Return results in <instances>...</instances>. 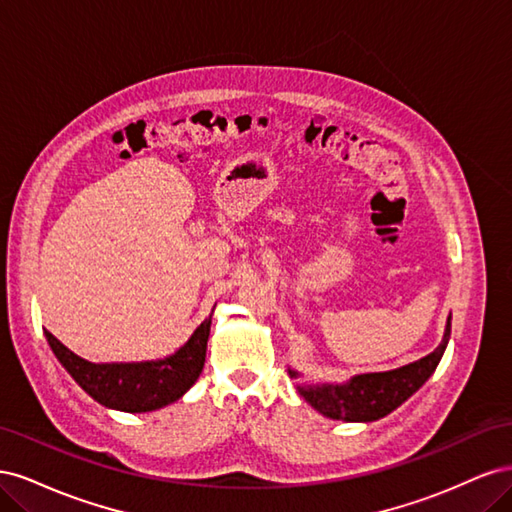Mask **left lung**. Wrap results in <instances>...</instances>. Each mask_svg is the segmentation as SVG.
<instances>
[{
	"label": "left lung",
	"mask_w": 512,
	"mask_h": 512,
	"mask_svg": "<svg viewBox=\"0 0 512 512\" xmlns=\"http://www.w3.org/2000/svg\"><path fill=\"white\" fill-rule=\"evenodd\" d=\"M451 339V316L446 318V327L440 346L431 354L414 363L389 371H371V374H356L342 384L320 382L299 384L297 391L309 406L322 416L346 423H371L391 414L408 397H412L436 371L442 354ZM290 378H299V371L288 367Z\"/></svg>",
	"instance_id": "left-lung-1"
}]
</instances>
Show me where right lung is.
<instances>
[{
  "label": "right lung",
  "instance_id": "add662e5",
  "mask_svg": "<svg viewBox=\"0 0 512 512\" xmlns=\"http://www.w3.org/2000/svg\"><path fill=\"white\" fill-rule=\"evenodd\" d=\"M209 331L211 316L173 354L138 363H91L68 350L53 333L44 331V337L57 361L91 399L104 408L141 414L173 404L192 389L205 367Z\"/></svg>",
  "mask_w": 512,
  "mask_h": 512
}]
</instances>
